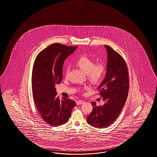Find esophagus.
I'll return each mask as SVG.
<instances>
[{
    "mask_svg": "<svg viewBox=\"0 0 157 157\" xmlns=\"http://www.w3.org/2000/svg\"><path fill=\"white\" fill-rule=\"evenodd\" d=\"M84 103H85V101H76V105H82Z\"/></svg>",
    "mask_w": 157,
    "mask_h": 157,
    "instance_id": "obj_1",
    "label": "esophagus"
}]
</instances>
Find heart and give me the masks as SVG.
I'll list each match as a JSON object with an SVG mask.
<instances>
[{
    "instance_id": "b5f03b06",
    "label": "heart",
    "mask_w": 157,
    "mask_h": 157,
    "mask_svg": "<svg viewBox=\"0 0 157 157\" xmlns=\"http://www.w3.org/2000/svg\"><path fill=\"white\" fill-rule=\"evenodd\" d=\"M76 65L86 74L89 81L97 83L101 82L105 73V67L102 63H96L94 60L86 56H82L77 58ZM68 68L65 69V75H67Z\"/></svg>"
}]
</instances>
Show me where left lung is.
<instances>
[{"instance_id": "left-lung-1", "label": "left lung", "mask_w": 157, "mask_h": 157, "mask_svg": "<svg viewBox=\"0 0 157 157\" xmlns=\"http://www.w3.org/2000/svg\"><path fill=\"white\" fill-rule=\"evenodd\" d=\"M107 54L106 72L98 90L105 101L101 106L92 102L93 110L87 117L88 124L96 128L112 124L121 113L128 94V72L123 57L110 46L105 45Z\"/></svg>"}]
</instances>
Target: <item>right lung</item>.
<instances>
[{
    "label": "right lung",
    "instance_id": "1",
    "mask_svg": "<svg viewBox=\"0 0 157 157\" xmlns=\"http://www.w3.org/2000/svg\"><path fill=\"white\" fill-rule=\"evenodd\" d=\"M77 47L59 43L49 45L36 57L32 72V92L38 112L42 119L51 126L68 122L75 101L56 96V85L63 79L64 61Z\"/></svg>",
    "mask_w": 157,
    "mask_h": 157
}]
</instances>
